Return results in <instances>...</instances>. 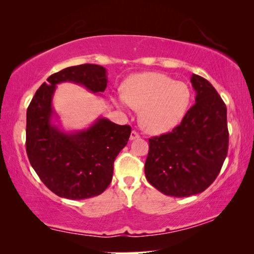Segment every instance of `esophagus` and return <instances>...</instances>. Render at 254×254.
<instances>
[{"label": "esophagus", "instance_id": "34e87169", "mask_svg": "<svg viewBox=\"0 0 254 254\" xmlns=\"http://www.w3.org/2000/svg\"><path fill=\"white\" fill-rule=\"evenodd\" d=\"M140 134L137 133L136 131H132L131 132V135H130V140H135V139H139Z\"/></svg>", "mask_w": 254, "mask_h": 254}]
</instances>
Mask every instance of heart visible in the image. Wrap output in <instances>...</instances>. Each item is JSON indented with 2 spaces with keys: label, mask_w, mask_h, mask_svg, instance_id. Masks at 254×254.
Wrapping results in <instances>:
<instances>
[{
  "label": "heart",
  "mask_w": 254,
  "mask_h": 254,
  "mask_svg": "<svg viewBox=\"0 0 254 254\" xmlns=\"http://www.w3.org/2000/svg\"><path fill=\"white\" fill-rule=\"evenodd\" d=\"M121 109L130 105L140 111V124L151 134H163L179 126L191 102L187 84L159 72H141L123 85L121 97L115 98Z\"/></svg>",
  "instance_id": "obj_1"
}]
</instances>
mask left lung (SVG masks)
I'll return each instance as SVG.
<instances>
[{
	"label": "left lung",
	"mask_w": 254,
	"mask_h": 254,
	"mask_svg": "<svg viewBox=\"0 0 254 254\" xmlns=\"http://www.w3.org/2000/svg\"><path fill=\"white\" fill-rule=\"evenodd\" d=\"M195 104L173 131L149 139L144 173L162 194L188 197L209 187L229 149L226 106L213 85L192 74Z\"/></svg>",
	"instance_id": "8db88e82"
}]
</instances>
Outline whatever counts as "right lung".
I'll return each mask as SVG.
<instances>
[{"label": "right lung", "mask_w": 254, "mask_h": 254, "mask_svg": "<svg viewBox=\"0 0 254 254\" xmlns=\"http://www.w3.org/2000/svg\"><path fill=\"white\" fill-rule=\"evenodd\" d=\"M66 81L101 94L107 86L106 69L84 64L49 76L28 107L25 148L32 168L51 191L79 200L100 195L109 187L114 160L127 145L131 127L98 118L84 130H62L53 121L58 119L53 97L57 84Z\"/></svg>", "instance_id": "add662e5"}]
</instances>
